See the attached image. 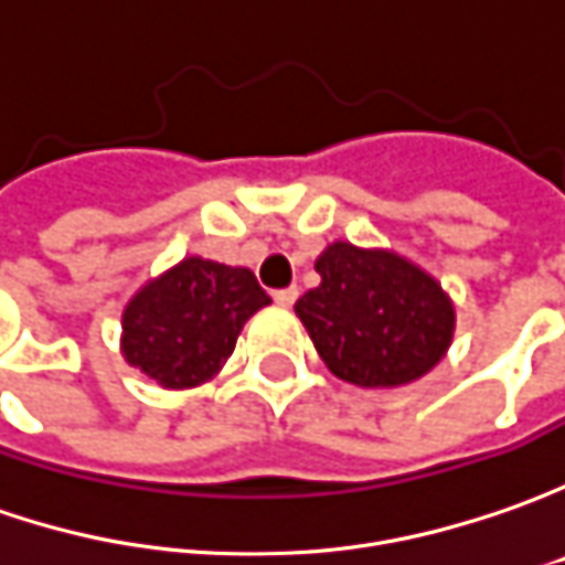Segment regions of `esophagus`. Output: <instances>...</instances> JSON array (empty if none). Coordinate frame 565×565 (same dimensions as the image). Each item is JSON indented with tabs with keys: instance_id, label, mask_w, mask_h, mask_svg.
<instances>
[{
	"instance_id": "34e87169",
	"label": "esophagus",
	"mask_w": 565,
	"mask_h": 565,
	"mask_svg": "<svg viewBox=\"0 0 565 565\" xmlns=\"http://www.w3.org/2000/svg\"><path fill=\"white\" fill-rule=\"evenodd\" d=\"M297 297H300V290H297V287H284V290H275V302H278V306H284V309H287V306H294V302H297Z\"/></svg>"
}]
</instances>
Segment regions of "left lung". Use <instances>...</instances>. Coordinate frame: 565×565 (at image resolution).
<instances>
[{
	"mask_svg": "<svg viewBox=\"0 0 565 565\" xmlns=\"http://www.w3.org/2000/svg\"><path fill=\"white\" fill-rule=\"evenodd\" d=\"M316 271L321 284L294 309L331 375L356 387H403L447 356L457 306L422 265L384 246L334 241Z\"/></svg>",
	"mask_w": 565,
	"mask_h": 565,
	"instance_id": "8db88e82",
	"label": "left lung"
}]
</instances>
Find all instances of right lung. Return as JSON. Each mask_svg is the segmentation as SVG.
<instances>
[{
  "label": "right lung",
  "mask_w": 565,
  "mask_h": 565,
  "mask_svg": "<svg viewBox=\"0 0 565 565\" xmlns=\"http://www.w3.org/2000/svg\"><path fill=\"white\" fill-rule=\"evenodd\" d=\"M271 297L249 268L186 256L149 278L121 312V356L166 391L212 381Z\"/></svg>",
  "instance_id": "right-lung-1"
}]
</instances>
